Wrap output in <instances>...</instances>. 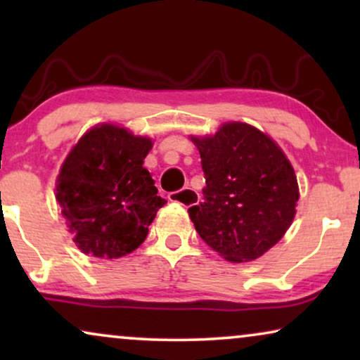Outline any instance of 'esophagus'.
<instances>
[{"instance_id": "34e87169", "label": "esophagus", "mask_w": 360, "mask_h": 360, "mask_svg": "<svg viewBox=\"0 0 360 360\" xmlns=\"http://www.w3.org/2000/svg\"><path fill=\"white\" fill-rule=\"evenodd\" d=\"M169 200L184 206H193L196 205V201H198V193L186 186V188L180 191H172V193H169Z\"/></svg>"}]
</instances>
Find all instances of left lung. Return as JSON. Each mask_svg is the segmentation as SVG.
I'll return each instance as SVG.
<instances>
[{
    "label": "left lung",
    "instance_id": "1",
    "mask_svg": "<svg viewBox=\"0 0 360 360\" xmlns=\"http://www.w3.org/2000/svg\"><path fill=\"white\" fill-rule=\"evenodd\" d=\"M206 186L188 208L200 238L229 262H248L278 243L295 218L298 184L282 149L255 127L228 122L193 137Z\"/></svg>",
    "mask_w": 360,
    "mask_h": 360
}]
</instances>
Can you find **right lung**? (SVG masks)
<instances>
[{
    "label": "right lung",
    "instance_id": "obj_1",
    "mask_svg": "<svg viewBox=\"0 0 360 360\" xmlns=\"http://www.w3.org/2000/svg\"><path fill=\"white\" fill-rule=\"evenodd\" d=\"M152 141L124 127H93L63 162L57 203L83 254L116 259L147 238L157 211L167 203L144 164Z\"/></svg>",
    "mask_w": 360,
    "mask_h": 360
}]
</instances>
